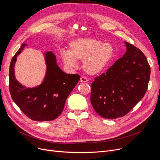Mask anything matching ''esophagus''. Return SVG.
Wrapping results in <instances>:
<instances>
[{
    "mask_svg": "<svg viewBox=\"0 0 160 160\" xmlns=\"http://www.w3.org/2000/svg\"><path fill=\"white\" fill-rule=\"evenodd\" d=\"M80 82H88V79L86 77H81Z\"/></svg>",
    "mask_w": 160,
    "mask_h": 160,
    "instance_id": "34e87169",
    "label": "esophagus"
}]
</instances>
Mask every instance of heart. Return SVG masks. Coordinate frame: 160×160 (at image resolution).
Here are the masks:
<instances>
[{
  "mask_svg": "<svg viewBox=\"0 0 160 160\" xmlns=\"http://www.w3.org/2000/svg\"><path fill=\"white\" fill-rule=\"evenodd\" d=\"M113 48L109 43L93 39L81 38L73 41L69 50L62 48L61 57L64 64L69 67L77 65V59H83V67L89 73L101 71L113 56Z\"/></svg>",
  "mask_w": 160,
  "mask_h": 160,
  "instance_id": "obj_1",
  "label": "heart"
}]
</instances>
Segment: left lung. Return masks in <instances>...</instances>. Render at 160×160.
Instances as JSON below:
<instances>
[{"mask_svg":"<svg viewBox=\"0 0 160 160\" xmlns=\"http://www.w3.org/2000/svg\"><path fill=\"white\" fill-rule=\"evenodd\" d=\"M127 51L91 86V103L103 118L117 119L127 114L144 97L150 67L141 50L124 42Z\"/></svg>","mask_w":160,"mask_h":160,"instance_id":"1","label":"left lung"}]
</instances>
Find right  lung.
Wrapping results in <instances>:
<instances>
[{
	"label": "right lung",
	"mask_w": 160,
	"mask_h": 160,
	"mask_svg": "<svg viewBox=\"0 0 160 160\" xmlns=\"http://www.w3.org/2000/svg\"><path fill=\"white\" fill-rule=\"evenodd\" d=\"M26 43L13 57L9 71V89L14 102L28 118L36 121L56 119L63 110L66 100L80 79L77 74H66L56 63L51 51L44 54L47 66L45 77L39 86L27 88L16 80L14 66Z\"/></svg>",
	"instance_id": "right-lung-1"
}]
</instances>
